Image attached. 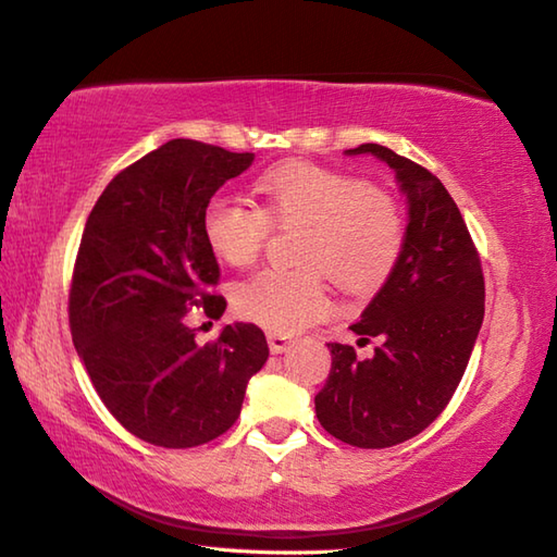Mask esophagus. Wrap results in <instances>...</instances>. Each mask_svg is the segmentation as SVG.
Returning <instances> with one entry per match:
<instances>
[{"label":"esophagus","mask_w":557,"mask_h":557,"mask_svg":"<svg viewBox=\"0 0 557 557\" xmlns=\"http://www.w3.org/2000/svg\"><path fill=\"white\" fill-rule=\"evenodd\" d=\"M267 342H269V350L271 354H283V350L290 348V336L286 334H276V332H269L267 334Z\"/></svg>","instance_id":"esophagus-1"}]
</instances>
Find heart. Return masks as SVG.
I'll list each match as a JSON object with an SVG mask.
<instances>
[{"instance_id":"heart-1","label":"heart","mask_w":557,"mask_h":557,"mask_svg":"<svg viewBox=\"0 0 557 557\" xmlns=\"http://www.w3.org/2000/svg\"><path fill=\"white\" fill-rule=\"evenodd\" d=\"M259 209L213 197L201 215L203 240L231 267L252 264L269 223L300 225L298 269H264L233 293L237 314L276 334H295L329 312V274L338 288H380L404 252V215L396 201L366 180L308 161H288L257 177Z\"/></svg>"}]
</instances>
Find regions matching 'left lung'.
I'll return each mask as SVG.
<instances>
[{
  "label": "left lung",
  "instance_id": "obj_1",
  "mask_svg": "<svg viewBox=\"0 0 557 557\" xmlns=\"http://www.w3.org/2000/svg\"><path fill=\"white\" fill-rule=\"evenodd\" d=\"M387 163L408 203L404 252L350 329L377 336L374 356L329 344L332 370L314 396L329 435L362 449L416 437L445 411L469 366L485 312L481 259L457 203L440 180L387 146L360 144Z\"/></svg>",
  "mask_w": 557,
  "mask_h": 557
}]
</instances>
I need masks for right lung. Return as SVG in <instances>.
Wrapping results in <instances>:
<instances>
[{
    "label": "right lung",
    "mask_w": 557,
    "mask_h": 557,
    "mask_svg": "<svg viewBox=\"0 0 557 557\" xmlns=\"http://www.w3.org/2000/svg\"><path fill=\"white\" fill-rule=\"evenodd\" d=\"M195 139H173L112 177L90 211L70 290L78 358L100 399L144 442L207 445L240 416L247 382L269 358L255 324H225L199 346L187 310H225L201 215L221 185L252 165Z\"/></svg>",
    "instance_id": "1"
}]
</instances>
